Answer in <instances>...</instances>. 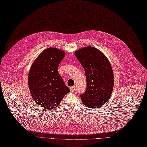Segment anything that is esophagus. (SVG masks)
I'll use <instances>...</instances> for the list:
<instances>
[{
  "label": "esophagus",
  "mask_w": 147,
  "mask_h": 147,
  "mask_svg": "<svg viewBox=\"0 0 147 147\" xmlns=\"http://www.w3.org/2000/svg\"><path fill=\"white\" fill-rule=\"evenodd\" d=\"M75 88H76V87H75V86H71V87L69 88V89H70V90L71 92H74Z\"/></svg>",
  "instance_id": "34e87169"
}]
</instances>
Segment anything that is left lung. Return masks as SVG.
Instances as JSON below:
<instances>
[{"instance_id":"obj_1","label":"left lung","mask_w":147,"mask_h":147,"mask_svg":"<svg viewBox=\"0 0 147 147\" xmlns=\"http://www.w3.org/2000/svg\"><path fill=\"white\" fill-rule=\"evenodd\" d=\"M74 55L86 74V89L80 95L82 101L89 108H99L109 100L113 89L114 75L110 62L92 46L78 50Z\"/></svg>"}]
</instances>
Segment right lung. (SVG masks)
Instances as JSON below:
<instances>
[{"mask_svg":"<svg viewBox=\"0 0 147 147\" xmlns=\"http://www.w3.org/2000/svg\"><path fill=\"white\" fill-rule=\"evenodd\" d=\"M65 52L57 48L44 50L33 63L28 74V86L36 104L54 109L69 92L58 71Z\"/></svg>","mask_w":147,"mask_h":147,"instance_id":"obj_1","label":"right lung"}]
</instances>
